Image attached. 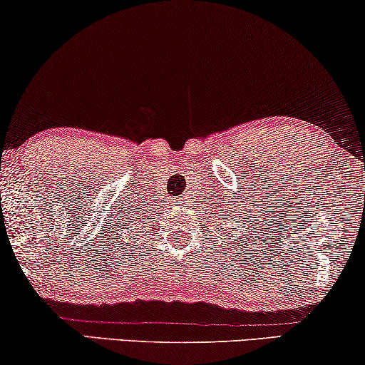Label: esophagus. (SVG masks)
Here are the masks:
<instances>
[{
  "label": "esophagus",
  "instance_id": "1",
  "mask_svg": "<svg viewBox=\"0 0 365 365\" xmlns=\"http://www.w3.org/2000/svg\"><path fill=\"white\" fill-rule=\"evenodd\" d=\"M183 203H185V202H183V198H182V197H180V198H177V200H175V207H177L178 210H182V208H185V207H183Z\"/></svg>",
  "mask_w": 365,
  "mask_h": 365
}]
</instances>
